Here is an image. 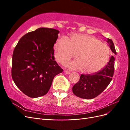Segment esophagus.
<instances>
[{"mask_svg":"<svg viewBox=\"0 0 130 130\" xmlns=\"http://www.w3.org/2000/svg\"><path fill=\"white\" fill-rule=\"evenodd\" d=\"M64 72L65 73V74H69L70 73V72L69 71H68V70H64Z\"/></svg>","mask_w":130,"mask_h":130,"instance_id":"34e87169","label":"esophagus"}]
</instances>
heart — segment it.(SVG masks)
<instances>
[{
	"label": "heart",
	"instance_id": "b5f03b06",
	"mask_svg": "<svg viewBox=\"0 0 130 130\" xmlns=\"http://www.w3.org/2000/svg\"><path fill=\"white\" fill-rule=\"evenodd\" d=\"M55 56L58 62L65 64L77 54L78 60L70 63L72 69H82L86 73L99 71L107 63L111 55L108 45L95 37L86 34H73L69 41L59 37L55 43Z\"/></svg>",
	"mask_w": 130,
	"mask_h": 130
}]
</instances>
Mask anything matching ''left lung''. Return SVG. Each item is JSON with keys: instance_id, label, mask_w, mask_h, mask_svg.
Instances as JSON below:
<instances>
[{"instance_id": "left-lung-1", "label": "left lung", "mask_w": 130, "mask_h": 130, "mask_svg": "<svg viewBox=\"0 0 130 130\" xmlns=\"http://www.w3.org/2000/svg\"><path fill=\"white\" fill-rule=\"evenodd\" d=\"M107 43L112 52L117 54L115 46L111 39ZM115 61L113 56L110 58L108 63L100 71L92 75L81 74L80 80L73 87V93L82 99H90L100 94L111 82L115 72Z\"/></svg>"}]
</instances>
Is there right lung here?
Segmentation results:
<instances>
[{
    "instance_id": "right-lung-1",
    "label": "right lung",
    "mask_w": 130,
    "mask_h": 130,
    "mask_svg": "<svg viewBox=\"0 0 130 130\" xmlns=\"http://www.w3.org/2000/svg\"><path fill=\"white\" fill-rule=\"evenodd\" d=\"M59 31L40 27L24 35L13 50L12 77L26 95H45L56 75L63 69L55 61L54 45Z\"/></svg>"
}]
</instances>
